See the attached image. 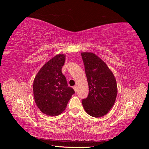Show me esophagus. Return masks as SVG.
<instances>
[{"instance_id":"34e87169","label":"esophagus","mask_w":149,"mask_h":149,"mask_svg":"<svg viewBox=\"0 0 149 149\" xmlns=\"http://www.w3.org/2000/svg\"><path fill=\"white\" fill-rule=\"evenodd\" d=\"M73 89H74V90L75 91V92H77V86H74Z\"/></svg>"}]
</instances>
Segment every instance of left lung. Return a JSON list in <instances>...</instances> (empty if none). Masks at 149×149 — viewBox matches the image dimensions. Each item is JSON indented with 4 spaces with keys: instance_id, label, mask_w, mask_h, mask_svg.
<instances>
[{
    "instance_id": "8db88e82",
    "label": "left lung",
    "mask_w": 149,
    "mask_h": 149,
    "mask_svg": "<svg viewBox=\"0 0 149 149\" xmlns=\"http://www.w3.org/2000/svg\"><path fill=\"white\" fill-rule=\"evenodd\" d=\"M81 56L89 86V94L82 100V104L89 115L100 118L109 111L115 102L116 80L106 64L95 54L84 52Z\"/></svg>"
}]
</instances>
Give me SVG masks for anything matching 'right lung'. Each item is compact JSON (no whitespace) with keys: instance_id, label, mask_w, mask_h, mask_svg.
Listing matches in <instances>:
<instances>
[{"instance_id":"1","label":"right lung","mask_w":149,"mask_h":149,"mask_svg":"<svg viewBox=\"0 0 149 149\" xmlns=\"http://www.w3.org/2000/svg\"><path fill=\"white\" fill-rule=\"evenodd\" d=\"M65 61V55H56L43 66L34 79L35 103L43 113L48 116L61 114L74 94L61 72Z\"/></svg>"}]
</instances>
